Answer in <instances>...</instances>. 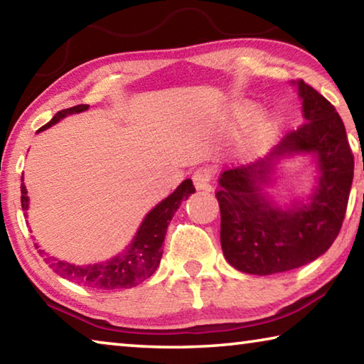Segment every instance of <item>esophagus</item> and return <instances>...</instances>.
Returning a JSON list of instances; mask_svg holds the SVG:
<instances>
[{
	"label": "esophagus",
	"instance_id": "1",
	"mask_svg": "<svg viewBox=\"0 0 364 364\" xmlns=\"http://www.w3.org/2000/svg\"><path fill=\"white\" fill-rule=\"evenodd\" d=\"M210 180H212V171L210 168H197L193 175L194 188L197 191H208L210 189Z\"/></svg>",
	"mask_w": 364,
	"mask_h": 364
}]
</instances>
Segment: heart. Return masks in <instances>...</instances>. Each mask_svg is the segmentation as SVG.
Returning <instances> with one entry per match:
<instances>
[{
    "instance_id": "heart-1",
    "label": "heart",
    "mask_w": 364,
    "mask_h": 364,
    "mask_svg": "<svg viewBox=\"0 0 364 364\" xmlns=\"http://www.w3.org/2000/svg\"><path fill=\"white\" fill-rule=\"evenodd\" d=\"M228 122L234 130L242 128L239 136V154L244 159H254L267 151L282 127L278 114L273 110H258V104L252 101L232 104Z\"/></svg>"
}]
</instances>
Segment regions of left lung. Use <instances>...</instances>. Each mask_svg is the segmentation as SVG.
Listing matches in <instances>:
<instances>
[{
  "label": "left lung",
  "mask_w": 364,
  "mask_h": 364,
  "mask_svg": "<svg viewBox=\"0 0 364 364\" xmlns=\"http://www.w3.org/2000/svg\"><path fill=\"white\" fill-rule=\"evenodd\" d=\"M305 123L247 167L221 173L220 241L232 268L268 276L316 260L336 241L347 210L355 160L341 115L304 80L292 82ZM310 155L317 167L310 193L287 205L270 193L280 164Z\"/></svg>",
  "instance_id": "8db88e82"
}]
</instances>
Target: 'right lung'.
Segmentation results:
<instances>
[{"label":"right lung","mask_w":364,"mask_h":364,"mask_svg":"<svg viewBox=\"0 0 364 364\" xmlns=\"http://www.w3.org/2000/svg\"><path fill=\"white\" fill-rule=\"evenodd\" d=\"M88 104H82V106L60 110L36 133L48 130V128L56 125L58 122L65 119V117L85 112V110H88ZM194 193L196 189L193 186V181L188 178L168 197H165L151 212H147L144 220L141 221L136 234H134L132 242L127 245L125 250H122L120 254L114 255L106 262L75 264L48 255L45 250L40 252L46 255L45 262L54 273L59 274L60 278L77 282L78 286L95 289V291H114V289L134 287L156 273L160 264V258H162L164 254L162 244L165 241L168 223L173 218L175 212L180 208L181 202ZM21 194L22 210L27 217L30 199L23 183L21 184Z\"/></svg>","instance_id":"obj_1"}]
</instances>
